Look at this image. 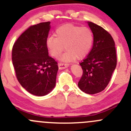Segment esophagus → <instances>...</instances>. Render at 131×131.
I'll return each mask as SVG.
<instances>
[{"mask_svg":"<svg viewBox=\"0 0 131 131\" xmlns=\"http://www.w3.org/2000/svg\"><path fill=\"white\" fill-rule=\"evenodd\" d=\"M68 67V64L67 63H58V67L60 70L62 69H64L67 67Z\"/></svg>","mask_w":131,"mask_h":131,"instance_id":"esophagus-1","label":"esophagus"}]
</instances>
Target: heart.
Segmentation results:
<instances>
[{"label": "heart", "instance_id": "obj_1", "mask_svg": "<svg viewBox=\"0 0 131 131\" xmlns=\"http://www.w3.org/2000/svg\"><path fill=\"white\" fill-rule=\"evenodd\" d=\"M55 36L51 35L46 39V47L52 57L58 58L65 46L67 51L62 57L64 61H72L76 58L79 59L85 58L93 43V33L89 28L70 23L56 28Z\"/></svg>", "mask_w": 131, "mask_h": 131}]
</instances>
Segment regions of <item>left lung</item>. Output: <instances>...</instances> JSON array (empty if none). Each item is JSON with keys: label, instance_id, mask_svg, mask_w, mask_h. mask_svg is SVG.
Here are the masks:
<instances>
[{"label": "left lung", "instance_id": "8db88e82", "mask_svg": "<svg viewBox=\"0 0 131 131\" xmlns=\"http://www.w3.org/2000/svg\"><path fill=\"white\" fill-rule=\"evenodd\" d=\"M88 25L93 33V46L80 63L83 73L78 86L85 93L94 94L103 91L109 84L117 65V54L112 35L92 22Z\"/></svg>", "mask_w": 131, "mask_h": 131}]
</instances>
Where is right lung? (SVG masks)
Returning <instances> with one entry per match:
<instances>
[{
  "label": "right lung",
  "mask_w": 131,
  "mask_h": 131,
  "mask_svg": "<svg viewBox=\"0 0 131 131\" xmlns=\"http://www.w3.org/2000/svg\"><path fill=\"white\" fill-rule=\"evenodd\" d=\"M51 22L30 26L14 42L12 61L19 84L31 94H47L56 85L57 61L49 56L46 41Z\"/></svg>",
  "instance_id": "1"
}]
</instances>
